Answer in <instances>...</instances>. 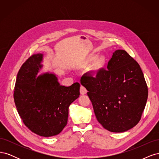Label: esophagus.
I'll return each instance as SVG.
<instances>
[{"label":"esophagus","instance_id":"esophagus-1","mask_svg":"<svg viewBox=\"0 0 159 159\" xmlns=\"http://www.w3.org/2000/svg\"><path fill=\"white\" fill-rule=\"evenodd\" d=\"M80 93L81 95H85L87 93V89H86L82 85L80 87Z\"/></svg>","mask_w":159,"mask_h":159}]
</instances>
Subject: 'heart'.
Wrapping results in <instances>:
<instances>
[{"mask_svg": "<svg viewBox=\"0 0 159 159\" xmlns=\"http://www.w3.org/2000/svg\"><path fill=\"white\" fill-rule=\"evenodd\" d=\"M93 62L92 65L91 66V70L94 74H98L101 70H103L106 63V60L104 56H98L96 55L91 54L88 56L86 58L81 62V66L82 67H85L88 66L91 62Z\"/></svg>", "mask_w": 159, "mask_h": 159, "instance_id": "b5f03b06", "label": "heart"}]
</instances>
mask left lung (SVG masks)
<instances>
[{"instance_id":"8db88e82","label":"left lung","mask_w":159,"mask_h":159,"mask_svg":"<svg viewBox=\"0 0 159 159\" xmlns=\"http://www.w3.org/2000/svg\"><path fill=\"white\" fill-rule=\"evenodd\" d=\"M80 81L88 91L96 118L105 129L125 132L140 121L148 88L140 66L125 50L113 53L107 70H102L95 78L85 74Z\"/></svg>"}]
</instances>
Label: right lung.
<instances>
[{"mask_svg":"<svg viewBox=\"0 0 159 159\" xmlns=\"http://www.w3.org/2000/svg\"><path fill=\"white\" fill-rule=\"evenodd\" d=\"M42 54L30 56L17 74L14 99L23 123L42 137L58 134L68 122L70 104L80 96V85H61L56 75L45 73L37 77L42 68Z\"/></svg>","mask_w":159,"mask_h":159,"instance_id":"obj_1","label":"right lung"}]
</instances>
